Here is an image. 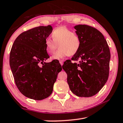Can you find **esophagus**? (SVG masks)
I'll use <instances>...</instances> for the list:
<instances>
[{"label":"esophagus","mask_w":123,"mask_h":123,"mask_svg":"<svg viewBox=\"0 0 123 123\" xmlns=\"http://www.w3.org/2000/svg\"><path fill=\"white\" fill-rule=\"evenodd\" d=\"M60 63L61 64V66L63 65V61H62V60H60Z\"/></svg>","instance_id":"esophagus-1"}]
</instances>
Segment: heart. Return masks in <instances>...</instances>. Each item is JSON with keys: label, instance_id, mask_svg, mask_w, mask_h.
<instances>
[{"label": "heart", "instance_id": "1", "mask_svg": "<svg viewBox=\"0 0 123 123\" xmlns=\"http://www.w3.org/2000/svg\"><path fill=\"white\" fill-rule=\"evenodd\" d=\"M53 40L45 39V50L49 54L53 53L59 44V49L52 56L53 60H61L68 55L73 56L78 53L81 44L80 37L66 26L56 28L51 33Z\"/></svg>", "mask_w": 123, "mask_h": 123}]
</instances>
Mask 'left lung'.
I'll list each match as a JSON object with an SVG mask.
<instances>
[{"label":"left lung","instance_id":"left-lung-1","mask_svg":"<svg viewBox=\"0 0 123 123\" xmlns=\"http://www.w3.org/2000/svg\"><path fill=\"white\" fill-rule=\"evenodd\" d=\"M81 44L78 53L62 66L67 74V82L74 94L91 97L99 92L109 75L110 49L103 35L97 29L87 25L74 26Z\"/></svg>","mask_w":123,"mask_h":123}]
</instances>
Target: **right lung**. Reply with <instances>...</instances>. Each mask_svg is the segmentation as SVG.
<instances>
[{
    "mask_svg": "<svg viewBox=\"0 0 123 123\" xmlns=\"http://www.w3.org/2000/svg\"><path fill=\"white\" fill-rule=\"evenodd\" d=\"M52 31V26L48 25L22 32L10 51V66L17 87L24 96L36 100L51 95L57 75L62 70L59 62H44L49 58L45 39Z\"/></svg>",
    "mask_w": 123,
    "mask_h": 123,
    "instance_id": "right-lung-1",
    "label": "right lung"
}]
</instances>
